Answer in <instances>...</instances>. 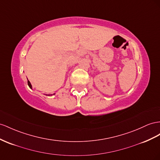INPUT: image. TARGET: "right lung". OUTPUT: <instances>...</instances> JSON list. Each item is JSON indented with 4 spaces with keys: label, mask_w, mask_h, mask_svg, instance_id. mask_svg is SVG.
<instances>
[{
    "label": "right lung",
    "mask_w": 160,
    "mask_h": 160,
    "mask_svg": "<svg viewBox=\"0 0 160 160\" xmlns=\"http://www.w3.org/2000/svg\"><path fill=\"white\" fill-rule=\"evenodd\" d=\"M28 85H29V87L31 88V89H32V84H31V83H30L29 82V80H28ZM55 93H54V95ZM46 96H52V94H46Z\"/></svg>",
    "instance_id": "add662e5"
}]
</instances>
